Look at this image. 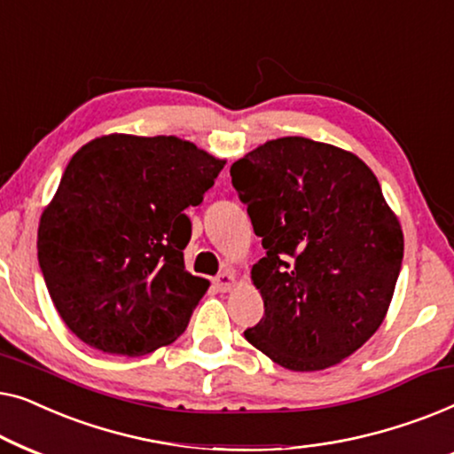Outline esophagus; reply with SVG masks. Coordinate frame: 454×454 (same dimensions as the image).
Instances as JSON below:
<instances>
[{"instance_id":"34e87169","label":"esophagus","mask_w":454,"mask_h":454,"mask_svg":"<svg viewBox=\"0 0 454 454\" xmlns=\"http://www.w3.org/2000/svg\"><path fill=\"white\" fill-rule=\"evenodd\" d=\"M235 285H238V275H235V272H231V270L223 272V275L215 278V287L223 291V294H225V291H231Z\"/></svg>"}]
</instances>
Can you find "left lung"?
Segmentation results:
<instances>
[{
    "instance_id": "obj_1",
    "label": "left lung",
    "mask_w": 454,
    "mask_h": 454,
    "mask_svg": "<svg viewBox=\"0 0 454 454\" xmlns=\"http://www.w3.org/2000/svg\"><path fill=\"white\" fill-rule=\"evenodd\" d=\"M266 256L252 266L264 316L244 337L294 372L337 365L382 325L403 262L399 216L357 154L301 136L231 165Z\"/></svg>"
}]
</instances>
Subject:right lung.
<instances>
[{
    "mask_svg": "<svg viewBox=\"0 0 454 454\" xmlns=\"http://www.w3.org/2000/svg\"><path fill=\"white\" fill-rule=\"evenodd\" d=\"M225 159L177 136L107 134L67 163L36 233L61 320L86 345L138 357L176 340L208 281L185 270L198 207Z\"/></svg>",
    "mask_w": 454,
    "mask_h": 454,
    "instance_id": "right-lung-1",
    "label": "right lung"
}]
</instances>
